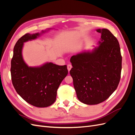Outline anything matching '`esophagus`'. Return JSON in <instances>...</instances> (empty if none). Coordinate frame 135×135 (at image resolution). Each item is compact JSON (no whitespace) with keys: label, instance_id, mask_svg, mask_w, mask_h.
Segmentation results:
<instances>
[{"label":"esophagus","instance_id":"esophagus-1","mask_svg":"<svg viewBox=\"0 0 135 135\" xmlns=\"http://www.w3.org/2000/svg\"><path fill=\"white\" fill-rule=\"evenodd\" d=\"M67 67H68V71L69 72V71H70V70H71V69L72 68V65H70V64H68V66H67Z\"/></svg>","mask_w":135,"mask_h":135}]
</instances>
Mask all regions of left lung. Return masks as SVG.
Instances as JSON below:
<instances>
[{"mask_svg":"<svg viewBox=\"0 0 135 135\" xmlns=\"http://www.w3.org/2000/svg\"><path fill=\"white\" fill-rule=\"evenodd\" d=\"M96 31L101 34L99 46L70 59V74L77 97L87 105L108 99L117 89L121 75L122 58L117 39L107 28Z\"/></svg>","mask_w":135,"mask_h":135,"instance_id":"1","label":"left lung"}]
</instances>
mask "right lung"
I'll return each mask as SVG.
<instances>
[{
	"label": "right lung",
	"mask_w": 135,
	"mask_h": 135,
	"mask_svg": "<svg viewBox=\"0 0 135 135\" xmlns=\"http://www.w3.org/2000/svg\"><path fill=\"white\" fill-rule=\"evenodd\" d=\"M46 31H42V33ZM39 33H27L20 38L13 49L11 73L16 92L27 103L45 108L55 103L57 91L68 75L66 65L59 66L47 62L39 67H29L24 61L22 50L23 43L37 38Z\"/></svg>",
	"instance_id": "obj_1"
}]
</instances>
